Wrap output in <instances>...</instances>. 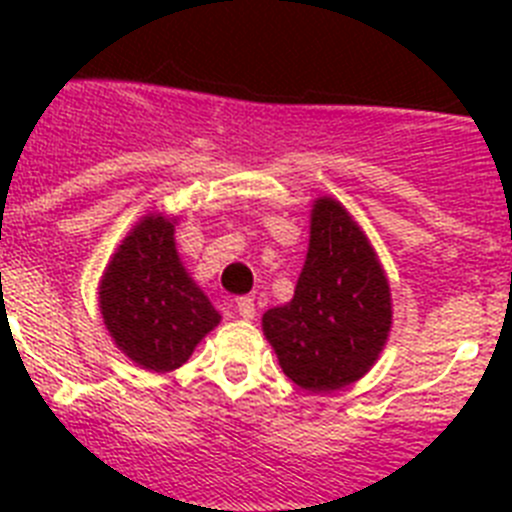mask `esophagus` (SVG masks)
Returning <instances> with one entry per match:
<instances>
[{"label":"esophagus","instance_id":"1","mask_svg":"<svg viewBox=\"0 0 512 512\" xmlns=\"http://www.w3.org/2000/svg\"><path fill=\"white\" fill-rule=\"evenodd\" d=\"M235 307H238V312H241V318H246V320H251L253 315H256L253 297H238V300H235Z\"/></svg>","mask_w":512,"mask_h":512}]
</instances>
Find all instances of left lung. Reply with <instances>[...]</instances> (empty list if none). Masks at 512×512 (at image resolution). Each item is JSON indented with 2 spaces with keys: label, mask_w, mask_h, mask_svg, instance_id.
Here are the masks:
<instances>
[{
  "label": "left lung",
  "mask_w": 512,
  "mask_h": 512,
  "mask_svg": "<svg viewBox=\"0 0 512 512\" xmlns=\"http://www.w3.org/2000/svg\"><path fill=\"white\" fill-rule=\"evenodd\" d=\"M390 323V284L372 246L351 215L323 197L312 207L295 297L264 315L284 374L302 390H341L372 369Z\"/></svg>",
  "instance_id": "1"
}]
</instances>
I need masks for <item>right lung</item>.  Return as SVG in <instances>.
Instances as JSON below:
<instances>
[{
    "label": "right lung",
    "mask_w": 512,
    "mask_h": 512,
    "mask_svg": "<svg viewBox=\"0 0 512 512\" xmlns=\"http://www.w3.org/2000/svg\"><path fill=\"white\" fill-rule=\"evenodd\" d=\"M99 310L120 351L151 372H171L217 323L215 307L176 256L174 225L143 217L99 284Z\"/></svg>",
    "instance_id": "right-lung-1"
}]
</instances>
